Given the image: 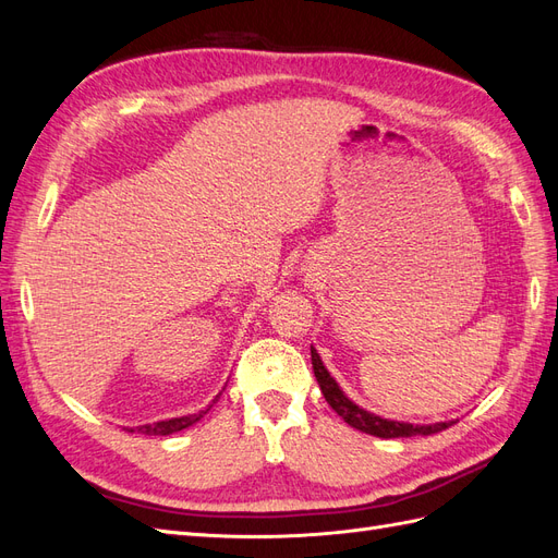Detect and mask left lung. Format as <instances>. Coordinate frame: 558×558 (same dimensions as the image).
<instances>
[{"label":"left lung","mask_w":558,"mask_h":558,"mask_svg":"<svg viewBox=\"0 0 558 558\" xmlns=\"http://www.w3.org/2000/svg\"><path fill=\"white\" fill-rule=\"evenodd\" d=\"M312 367H314V377L320 386V393H324L326 402L330 408L340 414L351 428H356L361 433L375 435V437H412V435H433L440 433L449 426L456 424V418L451 421H437V424H410V421H396V418H384L375 412L363 410L361 404L353 402L344 391L342 386L335 381V377L328 373V367L320 361L318 351L312 347Z\"/></svg>","instance_id":"1"}]
</instances>
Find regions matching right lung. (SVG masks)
Segmentation results:
<instances>
[{
  "mask_svg": "<svg viewBox=\"0 0 558 558\" xmlns=\"http://www.w3.org/2000/svg\"><path fill=\"white\" fill-rule=\"evenodd\" d=\"M223 391H226V386H223ZM218 398H221V393H218V396L214 398V402H216ZM214 402H211V404H214ZM211 404H209V408H211ZM209 408H207V410H202V412H197V414L174 416V418L156 421V424H144V426H137V428H130V433L140 430V433H144V435H172V433H179V430H183V428H189V426L197 424V421L209 412Z\"/></svg>",
  "mask_w": 558,
  "mask_h": 558,
  "instance_id": "right-lung-1",
  "label": "right lung"
}]
</instances>
